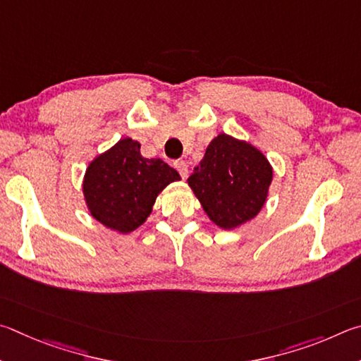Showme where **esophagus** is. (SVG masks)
Here are the masks:
<instances>
[{
	"instance_id": "1",
	"label": "esophagus",
	"mask_w": 361,
	"mask_h": 361,
	"mask_svg": "<svg viewBox=\"0 0 361 361\" xmlns=\"http://www.w3.org/2000/svg\"><path fill=\"white\" fill-rule=\"evenodd\" d=\"M174 168L179 171V174L182 176V179H185L188 176V164L184 160H176L174 161Z\"/></svg>"
}]
</instances>
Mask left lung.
I'll list each match as a JSON object with an SVG mask.
<instances>
[{
    "mask_svg": "<svg viewBox=\"0 0 361 361\" xmlns=\"http://www.w3.org/2000/svg\"><path fill=\"white\" fill-rule=\"evenodd\" d=\"M273 168L260 150L228 135L207 145L188 185L220 228L231 230L254 219L264 204Z\"/></svg>",
    "mask_w": 361,
    "mask_h": 361,
    "instance_id": "left-lung-1",
    "label": "left lung"
}]
</instances>
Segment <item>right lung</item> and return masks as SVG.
<instances>
[{
    "label": "right lung",
    "mask_w": 361,
    "mask_h": 361,
    "mask_svg": "<svg viewBox=\"0 0 361 361\" xmlns=\"http://www.w3.org/2000/svg\"><path fill=\"white\" fill-rule=\"evenodd\" d=\"M141 144L120 139L88 164L84 197L92 216L111 230L130 233L145 222L164 187L179 180L160 158H144Z\"/></svg>",
    "instance_id": "1"
}]
</instances>
